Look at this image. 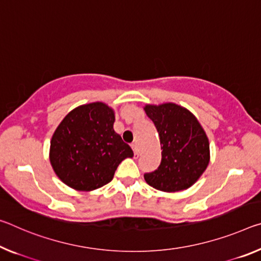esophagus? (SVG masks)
<instances>
[{
    "label": "esophagus",
    "mask_w": 261,
    "mask_h": 261,
    "mask_svg": "<svg viewBox=\"0 0 261 261\" xmlns=\"http://www.w3.org/2000/svg\"><path fill=\"white\" fill-rule=\"evenodd\" d=\"M131 147H132V150H134L135 154L138 155V154H139V147H138V145H137V143L131 144Z\"/></svg>",
    "instance_id": "34e87169"
}]
</instances>
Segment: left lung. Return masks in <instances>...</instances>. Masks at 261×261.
<instances>
[{
	"label": "left lung",
	"mask_w": 261,
	"mask_h": 261,
	"mask_svg": "<svg viewBox=\"0 0 261 261\" xmlns=\"http://www.w3.org/2000/svg\"><path fill=\"white\" fill-rule=\"evenodd\" d=\"M148 118L159 134L161 163L144 179L161 192L189 188L205 171L210 160L209 140L203 127L189 110L175 103L146 105Z\"/></svg>",
	"instance_id": "8db88e82"
}]
</instances>
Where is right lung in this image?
<instances>
[{"label": "right lung", "mask_w": 261, "mask_h": 261, "mask_svg": "<svg viewBox=\"0 0 261 261\" xmlns=\"http://www.w3.org/2000/svg\"><path fill=\"white\" fill-rule=\"evenodd\" d=\"M114 110L102 102L73 109L52 136L49 161L68 187L90 192L109 184L134 152L114 130Z\"/></svg>", "instance_id": "add662e5"}]
</instances>
